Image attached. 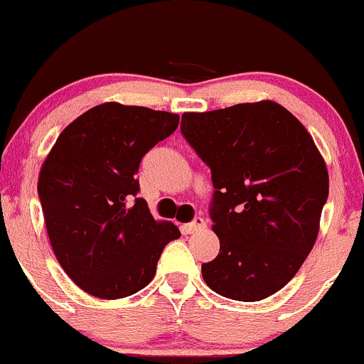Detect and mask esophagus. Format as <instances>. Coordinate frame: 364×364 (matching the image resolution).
<instances>
[{
  "instance_id": "34e87169",
  "label": "esophagus",
  "mask_w": 364,
  "mask_h": 364,
  "mask_svg": "<svg viewBox=\"0 0 364 364\" xmlns=\"http://www.w3.org/2000/svg\"><path fill=\"white\" fill-rule=\"evenodd\" d=\"M203 228H205V220L201 219V217H196V219H193L191 223L183 224L182 231H183V233L191 235V233H196V231L203 230Z\"/></svg>"
}]
</instances>
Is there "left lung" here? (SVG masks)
I'll return each instance as SVG.
<instances>
[{
    "label": "left lung",
    "mask_w": 364,
    "mask_h": 364,
    "mask_svg": "<svg viewBox=\"0 0 364 364\" xmlns=\"http://www.w3.org/2000/svg\"><path fill=\"white\" fill-rule=\"evenodd\" d=\"M187 144L210 168L219 254L201 264L212 291L259 301L306 259L328 200L326 163L305 126L275 101L182 115Z\"/></svg>",
    "instance_id": "8db88e82"
}]
</instances>
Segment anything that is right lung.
I'll use <instances>...</instances> for the list:
<instances>
[{
	"label": "right lung",
	"mask_w": 364,
	"mask_h": 364,
	"mask_svg": "<svg viewBox=\"0 0 364 364\" xmlns=\"http://www.w3.org/2000/svg\"><path fill=\"white\" fill-rule=\"evenodd\" d=\"M178 115L103 103L59 134L38 178L45 226L59 264L85 293L126 298L144 289L164 247L181 237L136 198L141 157Z\"/></svg>",
	"instance_id": "right-lung-1"
}]
</instances>
